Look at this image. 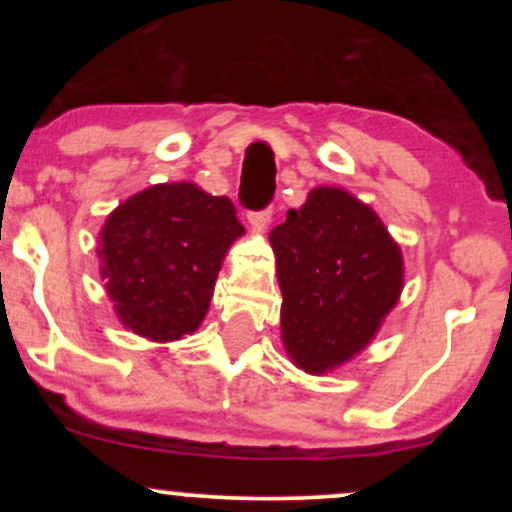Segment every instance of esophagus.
<instances>
[{
    "instance_id": "1",
    "label": "esophagus",
    "mask_w": 512,
    "mask_h": 512,
    "mask_svg": "<svg viewBox=\"0 0 512 512\" xmlns=\"http://www.w3.org/2000/svg\"><path fill=\"white\" fill-rule=\"evenodd\" d=\"M248 223L257 231H264V228L272 223V209H262V211H250L248 214Z\"/></svg>"
}]
</instances>
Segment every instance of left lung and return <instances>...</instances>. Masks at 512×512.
<instances>
[{
	"label": "left lung",
	"mask_w": 512,
	"mask_h": 512,
	"mask_svg": "<svg viewBox=\"0 0 512 512\" xmlns=\"http://www.w3.org/2000/svg\"><path fill=\"white\" fill-rule=\"evenodd\" d=\"M269 243L291 361L322 375L361 354L404 289L402 250L380 216L344 187L320 185Z\"/></svg>",
	"instance_id": "8db88e82"
}]
</instances>
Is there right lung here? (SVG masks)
Listing matches in <instances>:
<instances>
[{"label":"right lung","mask_w":512,"mask_h":512,"mask_svg":"<svg viewBox=\"0 0 512 512\" xmlns=\"http://www.w3.org/2000/svg\"><path fill=\"white\" fill-rule=\"evenodd\" d=\"M243 233L231 199L195 182H161L125 199L98 238L101 279L122 327L158 344L195 332Z\"/></svg>","instance_id":"1"}]
</instances>
